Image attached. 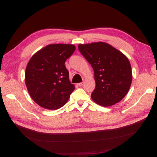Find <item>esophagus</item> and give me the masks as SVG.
<instances>
[{
  "label": "esophagus",
  "instance_id": "obj_1",
  "mask_svg": "<svg viewBox=\"0 0 157 157\" xmlns=\"http://www.w3.org/2000/svg\"><path fill=\"white\" fill-rule=\"evenodd\" d=\"M83 85H84V82H81V83H79V84H78V86H82Z\"/></svg>",
  "mask_w": 157,
  "mask_h": 157
}]
</instances>
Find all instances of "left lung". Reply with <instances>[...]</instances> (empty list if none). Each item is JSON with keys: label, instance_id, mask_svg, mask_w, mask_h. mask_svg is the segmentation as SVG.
<instances>
[{"label": "left lung", "instance_id": "left-lung-1", "mask_svg": "<svg viewBox=\"0 0 157 157\" xmlns=\"http://www.w3.org/2000/svg\"><path fill=\"white\" fill-rule=\"evenodd\" d=\"M78 49L92 67L96 87L91 98L102 106L120 102L128 92L132 81L128 57L105 42L79 44Z\"/></svg>", "mask_w": 157, "mask_h": 157}]
</instances>
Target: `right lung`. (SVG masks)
<instances>
[{
  "label": "right lung",
  "mask_w": 157,
  "mask_h": 157,
  "mask_svg": "<svg viewBox=\"0 0 157 157\" xmlns=\"http://www.w3.org/2000/svg\"><path fill=\"white\" fill-rule=\"evenodd\" d=\"M75 50L73 44H49L29 61L25 73V85L31 98L42 107L51 110L62 107L75 90L65 65Z\"/></svg>",
  "instance_id": "add662e5"
}]
</instances>
